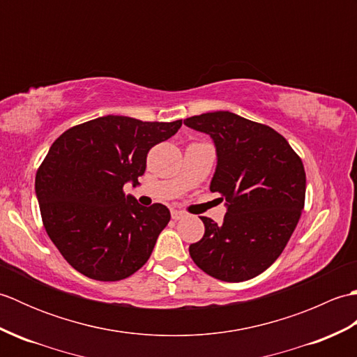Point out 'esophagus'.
<instances>
[{"label": "esophagus", "mask_w": 357, "mask_h": 357, "mask_svg": "<svg viewBox=\"0 0 357 357\" xmlns=\"http://www.w3.org/2000/svg\"><path fill=\"white\" fill-rule=\"evenodd\" d=\"M185 215L183 213V211L179 210H172V219H174V221H179V219H183Z\"/></svg>", "instance_id": "34e87169"}]
</instances>
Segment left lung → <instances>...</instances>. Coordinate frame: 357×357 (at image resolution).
I'll return each instance as SVG.
<instances>
[{"label": "left lung", "mask_w": 357, "mask_h": 357, "mask_svg": "<svg viewBox=\"0 0 357 357\" xmlns=\"http://www.w3.org/2000/svg\"><path fill=\"white\" fill-rule=\"evenodd\" d=\"M216 149L210 190L221 193L222 224L202 216L204 236L188 247L193 262L224 282L267 270L282 253L305 201V172L282 135L236 113L219 110L184 119Z\"/></svg>", "instance_id": "left-lung-1"}]
</instances>
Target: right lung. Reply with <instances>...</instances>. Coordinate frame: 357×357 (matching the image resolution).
<instances>
[{"instance_id":"add662e5","label":"right lung","mask_w":357,"mask_h":357,"mask_svg":"<svg viewBox=\"0 0 357 357\" xmlns=\"http://www.w3.org/2000/svg\"><path fill=\"white\" fill-rule=\"evenodd\" d=\"M181 126V119L107 115L69 128L52 144L36 172V199L49 238L81 275L121 280L149 261L170 211L162 204L141 206L123 187L138 184L149 150Z\"/></svg>"}]
</instances>
